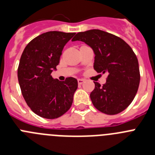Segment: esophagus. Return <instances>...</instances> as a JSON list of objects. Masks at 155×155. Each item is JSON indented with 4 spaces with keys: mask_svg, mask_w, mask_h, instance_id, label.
Instances as JSON below:
<instances>
[{
    "mask_svg": "<svg viewBox=\"0 0 155 155\" xmlns=\"http://www.w3.org/2000/svg\"><path fill=\"white\" fill-rule=\"evenodd\" d=\"M78 84L79 85H81V84H82V83H83V82H85V79H78Z\"/></svg>",
    "mask_w": 155,
    "mask_h": 155,
    "instance_id": "34e87169",
    "label": "esophagus"
}]
</instances>
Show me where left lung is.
<instances>
[{"label":"left lung","mask_w":155,"mask_h":155,"mask_svg":"<svg viewBox=\"0 0 155 155\" xmlns=\"http://www.w3.org/2000/svg\"><path fill=\"white\" fill-rule=\"evenodd\" d=\"M76 40L92 49L96 72L108 74L103 86L94 82L95 89L90 94L94 106L107 115L125 110L134 99L140 82L138 61L132 49L120 37L97 29L79 32L72 41Z\"/></svg>","instance_id":"obj_1"}]
</instances>
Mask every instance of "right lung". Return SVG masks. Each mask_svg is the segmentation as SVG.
Wrapping results in <instances>:
<instances>
[{
  "label": "right lung",
  "instance_id": "right-lung-1",
  "mask_svg": "<svg viewBox=\"0 0 155 155\" xmlns=\"http://www.w3.org/2000/svg\"><path fill=\"white\" fill-rule=\"evenodd\" d=\"M76 33L49 31L32 40L21 55L17 77L27 105L39 116L53 119L70 108L78 87L77 79H53L62 51Z\"/></svg>",
  "mask_w": 155,
  "mask_h": 155
}]
</instances>
